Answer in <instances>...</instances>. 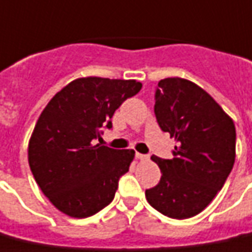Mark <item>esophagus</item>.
<instances>
[{
	"label": "esophagus",
	"instance_id": "1",
	"mask_svg": "<svg viewBox=\"0 0 252 252\" xmlns=\"http://www.w3.org/2000/svg\"><path fill=\"white\" fill-rule=\"evenodd\" d=\"M136 158H138V159H140V161H144V159H149V157L147 156H144V154H140V153H136Z\"/></svg>",
	"mask_w": 252,
	"mask_h": 252
}]
</instances>
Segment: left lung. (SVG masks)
<instances>
[{
  "mask_svg": "<svg viewBox=\"0 0 252 252\" xmlns=\"http://www.w3.org/2000/svg\"><path fill=\"white\" fill-rule=\"evenodd\" d=\"M154 113L177 146L172 159L151 157L162 176L146 189V199L166 217H193L214 199L233 168V120L205 90L181 77L159 80Z\"/></svg>",
  "mask_w": 252,
  "mask_h": 252,
  "instance_id": "8db88e82",
  "label": "left lung"
}]
</instances>
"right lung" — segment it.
Instances as JSON below:
<instances>
[{
    "mask_svg": "<svg viewBox=\"0 0 252 252\" xmlns=\"http://www.w3.org/2000/svg\"><path fill=\"white\" fill-rule=\"evenodd\" d=\"M142 83L108 77H79L53 96L28 142V163L40 191L54 207L86 218L108 206L128 172L133 150L95 144L112 128L116 109L136 95Z\"/></svg>",
    "mask_w": 252,
    "mask_h": 252,
    "instance_id": "right-lung-1",
    "label": "right lung"
}]
</instances>
